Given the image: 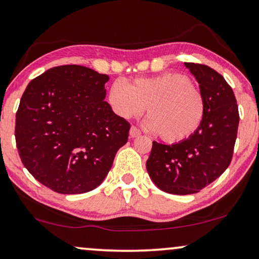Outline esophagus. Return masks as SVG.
<instances>
[{
  "label": "esophagus",
  "mask_w": 259,
  "mask_h": 259,
  "mask_svg": "<svg viewBox=\"0 0 259 259\" xmlns=\"http://www.w3.org/2000/svg\"><path fill=\"white\" fill-rule=\"evenodd\" d=\"M140 134H142V132H140V131L138 130L137 127H134V126L131 127V130H130V137L132 138V139H133V138H138V137L140 136Z\"/></svg>",
  "instance_id": "obj_1"
}]
</instances>
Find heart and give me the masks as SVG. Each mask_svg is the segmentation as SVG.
<instances>
[{
  "label": "heart",
  "mask_w": 259,
  "mask_h": 259,
  "mask_svg": "<svg viewBox=\"0 0 259 259\" xmlns=\"http://www.w3.org/2000/svg\"><path fill=\"white\" fill-rule=\"evenodd\" d=\"M108 102L120 117L139 116L146 107L145 126L166 143H180L193 136L203 121L206 101L189 77L166 72L125 83L115 80Z\"/></svg>",
  "instance_id": "obj_1"
}]
</instances>
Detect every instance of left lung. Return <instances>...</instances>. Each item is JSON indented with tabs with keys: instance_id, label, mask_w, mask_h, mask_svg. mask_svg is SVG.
<instances>
[{
	"instance_id": "1",
	"label": "left lung",
	"mask_w": 259,
	"mask_h": 259,
	"mask_svg": "<svg viewBox=\"0 0 259 259\" xmlns=\"http://www.w3.org/2000/svg\"><path fill=\"white\" fill-rule=\"evenodd\" d=\"M206 101L203 121L183 142L152 143L146 169L160 190L175 195L199 193L230 165L237 139L239 113L233 90L209 66L184 63Z\"/></svg>"
}]
</instances>
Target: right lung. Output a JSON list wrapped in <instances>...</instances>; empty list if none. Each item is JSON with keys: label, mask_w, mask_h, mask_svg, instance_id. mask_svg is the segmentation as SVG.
<instances>
[{"label": "right lung", "mask_w": 259, "mask_h": 259, "mask_svg": "<svg viewBox=\"0 0 259 259\" xmlns=\"http://www.w3.org/2000/svg\"><path fill=\"white\" fill-rule=\"evenodd\" d=\"M109 77L80 65L48 70L28 83L15 120L22 164L59 194H83L103 182L131 125L105 101Z\"/></svg>", "instance_id": "1"}]
</instances>
